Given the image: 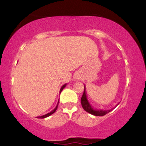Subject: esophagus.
I'll use <instances>...</instances> for the list:
<instances>
[{"label":"esophagus","mask_w":146,"mask_h":146,"mask_svg":"<svg viewBox=\"0 0 146 146\" xmlns=\"http://www.w3.org/2000/svg\"><path fill=\"white\" fill-rule=\"evenodd\" d=\"M80 78V77L79 76V75H76V76H75V79H76V80H79Z\"/></svg>","instance_id":"34e87169"}]
</instances>
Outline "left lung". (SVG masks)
Wrapping results in <instances>:
<instances>
[{"instance_id":"obj_1","label":"left lung","mask_w":146,"mask_h":146,"mask_svg":"<svg viewBox=\"0 0 146 146\" xmlns=\"http://www.w3.org/2000/svg\"><path fill=\"white\" fill-rule=\"evenodd\" d=\"M81 104H82V108H84V110H86L87 113L91 114V115H95V116H104V115H106L107 113H108L109 112H110L112 110H113V109H110V110L94 109L93 107L90 105L89 102L88 101V99H87L86 93V86H85V85H84V93L82 95V97L81 98Z\"/></svg>"}]
</instances>
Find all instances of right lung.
<instances>
[{
    "label": "right lung",
    "instance_id": "right-lung-1",
    "mask_svg": "<svg viewBox=\"0 0 146 146\" xmlns=\"http://www.w3.org/2000/svg\"><path fill=\"white\" fill-rule=\"evenodd\" d=\"M66 86V84H64L63 86L61 87V88H60V93H61L62 90L64 89V87ZM58 104H59V101H58V104H57V105H56V108H55L54 109H53V110H52V111L50 112V113H47V114H46V115H42V116H40V117H38V118H40V119H44V118H46V117H48V116H50V115H51L52 114H53V113H55V112L56 111L57 108H58Z\"/></svg>",
    "mask_w": 146,
    "mask_h": 146
}]
</instances>
